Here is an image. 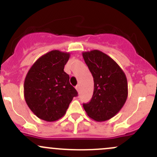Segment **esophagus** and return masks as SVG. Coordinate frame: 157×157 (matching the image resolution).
Instances as JSON below:
<instances>
[{
  "instance_id": "obj_1",
  "label": "esophagus",
  "mask_w": 157,
  "mask_h": 157,
  "mask_svg": "<svg viewBox=\"0 0 157 157\" xmlns=\"http://www.w3.org/2000/svg\"><path fill=\"white\" fill-rule=\"evenodd\" d=\"M75 89L77 90V91H79V85H76V86H75Z\"/></svg>"
}]
</instances>
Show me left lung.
Wrapping results in <instances>:
<instances>
[{
  "label": "left lung",
  "mask_w": 157,
  "mask_h": 157,
  "mask_svg": "<svg viewBox=\"0 0 157 157\" xmlns=\"http://www.w3.org/2000/svg\"><path fill=\"white\" fill-rule=\"evenodd\" d=\"M94 82L89 103H84L87 115L97 122L109 120L120 111L128 98L126 75L117 63L98 50L82 52Z\"/></svg>",
  "instance_id": "obj_1"
}]
</instances>
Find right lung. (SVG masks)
I'll return each mask as SVG.
<instances>
[{"mask_svg": "<svg viewBox=\"0 0 157 157\" xmlns=\"http://www.w3.org/2000/svg\"><path fill=\"white\" fill-rule=\"evenodd\" d=\"M69 56V52L58 50L48 52L34 63L25 76V102L37 117L46 122L62 118L78 94L64 72Z\"/></svg>", "mask_w": 157, "mask_h": 157, "instance_id": "1", "label": "right lung"}]
</instances>
